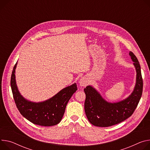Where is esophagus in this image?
I'll list each match as a JSON object with an SVG mask.
<instances>
[{
  "label": "esophagus",
  "mask_w": 150,
  "mask_h": 150,
  "mask_svg": "<svg viewBox=\"0 0 150 150\" xmlns=\"http://www.w3.org/2000/svg\"><path fill=\"white\" fill-rule=\"evenodd\" d=\"M89 83V81L88 79V78L87 77H83L82 78H81L79 79V83L80 84L81 86L82 87H86L88 85Z\"/></svg>",
  "instance_id": "1"
}]
</instances>
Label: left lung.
I'll return each mask as SVG.
<instances>
[{"label":"left lung","instance_id":"left-lung-1","mask_svg":"<svg viewBox=\"0 0 150 150\" xmlns=\"http://www.w3.org/2000/svg\"><path fill=\"white\" fill-rule=\"evenodd\" d=\"M137 75L133 90L126 99L115 102L106 100L100 93L92 86L84 89L86 94L84 110L88 120L97 127H110L125 121L130 117L141 99L143 81L138 60L132 52H129Z\"/></svg>","mask_w":150,"mask_h":150}]
</instances>
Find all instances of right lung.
I'll use <instances>...</instances> for the list:
<instances>
[{
    "instance_id": "1",
    "label": "right lung",
    "mask_w": 150,
    "mask_h": 150,
    "mask_svg": "<svg viewBox=\"0 0 150 150\" xmlns=\"http://www.w3.org/2000/svg\"><path fill=\"white\" fill-rule=\"evenodd\" d=\"M17 65V62L13 68L11 86L13 99L20 114L35 125L52 126L59 124L63 117L68 102L77 90L76 84L63 88L46 100L32 102L24 98L18 90L16 79Z\"/></svg>"
}]
</instances>
